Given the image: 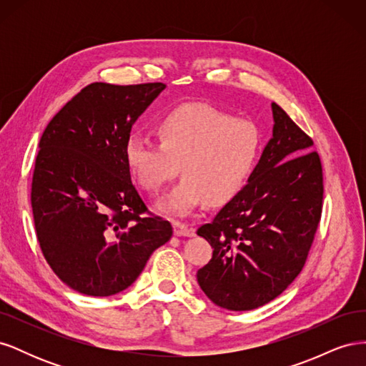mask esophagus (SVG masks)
Segmentation results:
<instances>
[{"mask_svg":"<svg viewBox=\"0 0 366 366\" xmlns=\"http://www.w3.org/2000/svg\"><path fill=\"white\" fill-rule=\"evenodd\" d=\"M172 227H174V235H177V237H192L194 235V229L182 223V221H172Z\"/></svg>","mask_w":366,"mask_h":366,"instance_id":"1","label":"esophagus"}]
</instances>
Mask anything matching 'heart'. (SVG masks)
<instances>
[{"label":"heart","mask_w":366,"mask_h":366,"mask_svg":"<svg viewBox=\"0 0 366 366\" xmlns=\"http://www.w3.org/2000/svg\"><path fill=\"white\" fill-rule=\"evenodd\" d=\"M160 143L131 134L125 143L128 169L151 194L179 174L183 179L156 204L159 212L186 217L209 204L235 198L257 166L262 137L250 119L232 117L203 104H184L163 114Z\"/></svg>","instance_id":"1"}]
</instances>
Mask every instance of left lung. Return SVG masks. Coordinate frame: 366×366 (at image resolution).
<instances>
[{"label":"left lung","mask_w":366,"mask_h":366,"mask_svg":"<svg viewBox=\"0 0 366 366\" xmlns=\"http://www.w3.org/2000/svg\"><path fill=\"white\" fill-rule=\"evenodd\" d=\"M273 131L247 184L197 230L214 249L197 272L215 305L247 312L301 273L322 212V166L313 140L272 104Z\"/></svg>","instance_id":"8db88e82"}]
</instances>
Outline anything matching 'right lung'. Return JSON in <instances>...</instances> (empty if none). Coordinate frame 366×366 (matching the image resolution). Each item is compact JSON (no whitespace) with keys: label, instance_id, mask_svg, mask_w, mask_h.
Here are the masks:
<instances>
[{"label":"right lung","instance_id":"add662e5","mask_svg":"<svg viewBox=\"0 0 366 366\" xmlns=\"http://www.w3.org/2000/svg\"><path fill=\"white\" fill-rule=\"evenodd\" d=\"M162 82L85 86L54 116L39 142L31 210L41 250L70 289L112 296L134 282L172 237L169 221L140 217L125 143Z\"/></svg>","mask_w":366,"mask_h":366}]
</instances>
